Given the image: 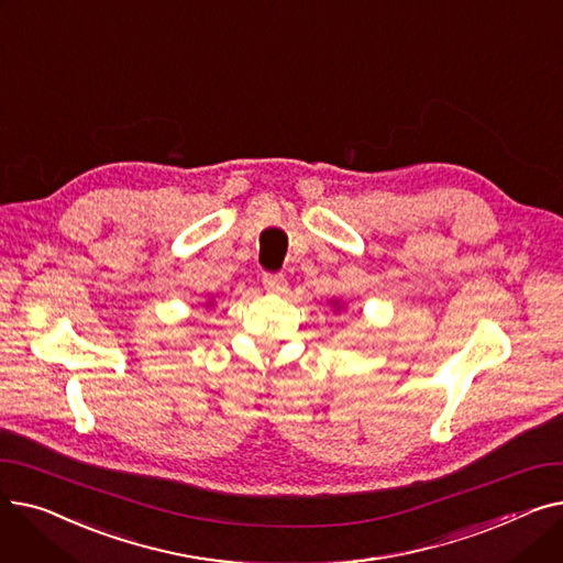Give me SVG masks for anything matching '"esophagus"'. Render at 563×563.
I'll return each instance as SVG.
<instances>
[{
	"mask_svg": "<svg viewBox=\"0 0 563 563\" xmlns=\"http://www.w3.org/2000/svg\"><path fill=\"white\" fill-rule=\"evenodd\" d=\"M262 285L266 291H285L287 287V278L283 274H264L262 276Z\"/></svg>",
	"mask_w": 563,
	"mask_h": 563,
	"instance_id": "34e87169",
	"label": "esophagus"
}]
</instances>
